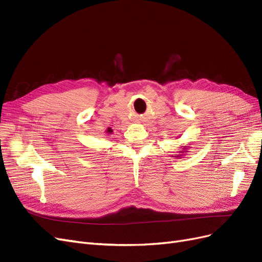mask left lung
Masks as SVG:
<instances>
[{"label":"left lung","mask_w":262,"mask_h":262,"mask_svg":"<svg viewBox=\"0 0 262 262\" xmlns=\"http://www.w3.org/2000/svg\"><path fill=\"white\" fill-rule=\"evenodd\" d=\"M181 147V149L179 150V154H176L175 156H172V157H176V158H182V156H185V153H187L188 150H187V148H188V146H180Z\"/></svg>","instance_id":"left-lung-1"}]
</instances>
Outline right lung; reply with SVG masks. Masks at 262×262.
Listing matches in <instances>:
<instances>
[{
  "label": "right lung",
  "instance_id": "add662e5",
  "mask_svg": "<svg viewBox=\"0 0 262 262\" xmlns=\"http://www.w3.org/2000/svg\"><path fill=\"white\" fill-rule=\"evenodd\" d=\"M106 134H108V136H109V134H113V130H112V129H108V130L106 131Z\"/></svg>",
  "mask_w": 262,
  "mask_h": 262
}]
</instances>
